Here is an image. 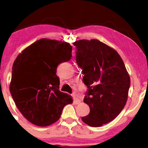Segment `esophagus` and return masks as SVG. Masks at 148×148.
<instances>
[{
	"label": "esophagus",
	"mask_w": 148,
	"mask_h": 148,
	"mask_svg": "<svg viewBox=\"0 0 148 148\" xmlns=\"http://www.w3.org/2000/svg\"><path fill=\"white\" fill-rule=\"evenodd\" d=\"M72 97H73V99H74V104H79L80 102H81V101H80V99L78 98V97H77V95L76 93L72 94Z\"/></svg>",
	"instance_id": "obj_1"
}]
</instances>
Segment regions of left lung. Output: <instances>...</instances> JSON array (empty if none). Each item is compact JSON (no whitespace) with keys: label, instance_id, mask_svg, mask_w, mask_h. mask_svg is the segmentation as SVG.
<instances>
[{"label":"left lung","instance_id":"obj_1","mask_svg":"<svg viewBox=\"0 0 148 148\" xmlns=\"http://www.w3.org/2000/svg\"><path fill=\"white\" fill-rule=\"evenodd\" d=\"M74 45L88 88L84 102L90 112L82 120L89 126H102L116 118L126 104L130 76L118 53L103 42L80 40Z\"/></svg>","mask_w":148,"mask_h":148}]
</instances>
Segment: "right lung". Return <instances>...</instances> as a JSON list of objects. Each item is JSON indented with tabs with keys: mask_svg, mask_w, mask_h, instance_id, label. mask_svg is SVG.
<instances>
[{
	"mask_svg": "<svg viewBox=\"0 0 148 148\" xmlns=\"http://www.w3.org/2000/svg\"><path fill=\"white\" fill-rule=\"evenodd\" d=\"M72 57L68 42L42 38L30 45L14 62L10 91L23 116L40 127L54 123L62 109L72 103L71 95L59 91L57 67Z\"/></svg>",
	"mask_w": 148,
	"mask_h": 148,
	"instance_id": "obj_1",
	"label": "right lung"
}]
</instances>
